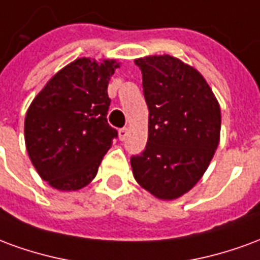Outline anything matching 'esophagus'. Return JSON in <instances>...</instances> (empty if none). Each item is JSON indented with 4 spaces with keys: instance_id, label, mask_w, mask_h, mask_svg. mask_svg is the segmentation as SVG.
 Masks as SVG:
<instances>
[{
    "instance_id": "obj_1",
    "label": "esophagus",
    "mask_w": 260,
    "mask_h": 260,
    "mask_svg": "<svg viewBox=\"0 0 260 260\" xmlns=\"http://www.w3.org/2000/svg\"><path fill=\"white\" fill-rule=\"evenodd\" d=\"M118 136L119 141H125L126 136H128V128H121V129L118 131Z\"/></svg>"
}]
</instances>
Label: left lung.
Instances as JSON below:
<instances>
[{
    "label": "left lung",
    "mask_w": 260,
    "mask_h": 260,
    "mask_svg": "<svg viewBox=\"0 0 260 260\" xmlns=\"http://www.w3.org/2000/svg\"><path fill=\"white\" fill-rule=\"evenodd\" d=\"M149 107L145 150L131 157L138 184L160 199H177L201 180L220 141L221 115L196 69L170 55L135 59Z\"/></svg>",
    "instance_id": "8db88e82"
}]
</instances>
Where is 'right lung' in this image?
<instances>
[{"label":"right lung","instance_id":"1","mask_svg":"<svg viewBox=\"0 0 260 260\" xmlns=\"http://www.w3.org/2000/svg\"><path fill=\"white\" fill-rule=\"evenodd\" d=\"M118 67L114 59H76L31 102L25 118L26 149L37 173L55 189L87 185L118 136L107 122L108 80Z\"/></svg>","mask_w":260,"mask_h":260}]
</instances>
